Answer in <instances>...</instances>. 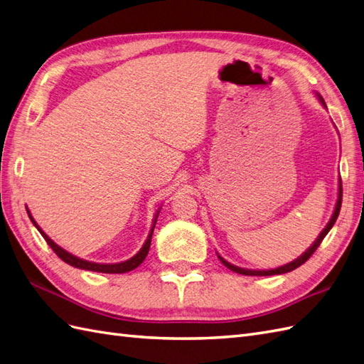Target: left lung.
I'll return each instance as SVG.
<instances>
[{"label": "left lung", "mask_w": 364, "mask_h": 364, "mask_svg": "<svg viewBox=\"0 0 364 364\" xmlns=\"http://www.w3.org/2000/svg\"><path fill=\"white\" fill-rule=\"evenodd\" d=\"M318 100L321 101V105L326 107V102H324V100L318 95ZM341 198H343V188H341V178H340V186H338V200H337V204H335V210H333V213H332V218H331V221L328 223V225H326V228L323 229V232L321 234L318 235V238H316L315 241H314V245L306 250V252L301 255V257H298L296 259H294V262H291V263H287V264H284V266H279V267H277V269H271V271H250V269H243V267H238V266H234V264H230L229 262H226L225 258H221L220 255H218V258H220V262L225 264L228 269H230V271H234V272H237V274H241V275H258V277H266V275H279V274H286V272H291V271H294V269H296V267H300L301 264H304L307 259H309L311 257H312V254L315 252L316 250V247H318L320 245H321V241H323V238L328 235V232L332 229V226L335 225V221H337V218H338V213H340V209H341Z\"/></svg>", "instance_id": "obj_1"}]
</instances>
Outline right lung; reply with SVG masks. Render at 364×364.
<instances>
[{
	"mask_svg": "<svg viewBox=\"0 0 364 364\" xmlns=\"http://www.w3.org/2000/svg\"><path fill=\"white\" fill-rule=\"evenodd\" d=\"M27 213H29V218L31 221L35 225V228L40 230V234L43 235V238L46 240V243H48L55 254H57L64 263H68L73 267H78V269H85V271H93V272H102V274H124V272H129V271H134L135 267H138L139 264H141L144 262V258L147 257V252H149V247H151V240H152V234H154V228H155V223H156V218L154 221V226L151 229V234H149L146 243L143 245V247L139 249V252L136 255H134L130 259H126V262L123 263H115V264H100V263H92V262H86V259H81L75 255H72L69 252H66V250L61 249L58 245H55L53 241L44 234V232L40 229V226L36 225V221L32 218L29 209H27ZM158 217V215H156Z\"/></svg>",
	"mask_w": 364,
	"mask_h": 364,
	"instance_id": "obj_1",
	"label": "right lung"
}]
</instances>
